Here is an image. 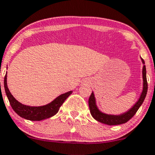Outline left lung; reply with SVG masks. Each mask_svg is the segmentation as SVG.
<instances>
[{"label": "left lung", "instance_id": "1", "mask_svg": "<svg viewBox=\"0 0 155 155\" xmlns=\"http://www.w3.org/2000/svg\"><path fill=\"white\" fill-rule=\"evenodd\" d=\"M141 60L142 62L143 68H142V91L141 92L139 98L131 108L127 110L126 112H122L119 115H112V114H107L102 112L98 107L96 104V99H95L94 92H92L90 97L89 99V106L90 113L92 116L95 118L96 121L102 122L103 124H106L108 125H116L124 124L125 122L131 119L134 114L136 113L138 108H140L144 102V99L147 95V77H146V67L144 65V61L142 58L141 57Z\"/></svg>", "mask_w": 155, "mask_h": 155}]
</instances>
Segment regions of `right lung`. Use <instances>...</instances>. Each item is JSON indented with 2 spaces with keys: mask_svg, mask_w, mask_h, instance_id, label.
<instances>
[{
  "mask_svg": "<svg viewBox=\"0 0 155 155\" xmlns=\"http://www.w3.org/2000/svg\"><path fill=\"white\" fill-rule=\"evenodd\" d=\"M4 85L6 95L8 96L10 104L14 112L21 118L30 120V121H41V120L47 119L56 115L58 111L60 110V106L63 105L65 100L73 92V91H69V92L61 94L54 100L47 105H41V106H30V105H24L18 102L11 93L8 87V83H7V73L4 77Z\"/></svg>",
  "mask_w": 155,
  "mask_h": 155,
  "instance_id": "obj_1",
  "label": "right lung"
}]
</instances>
